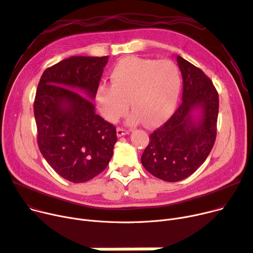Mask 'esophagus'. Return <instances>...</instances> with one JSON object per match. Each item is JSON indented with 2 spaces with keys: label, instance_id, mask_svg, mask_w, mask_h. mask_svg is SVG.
<instances>
[{
  "label": "esophagus",
  "instance_id": "34e87169",
  "mask_svg": "<svg viewBox=\"0 0 253 253\" xmlns=\"http://www.w3.org/2000/svg\"><path fill=\"white\" fill-rule=\"evenodd\" d=\"M129 132H130L129 130H127V129L123 128V127H118V129H117V134H118V136H123V135H125V134H128Z\"/></svg>",
  "mask_w": 253,
  "mask_h": 253
}]
</instances>
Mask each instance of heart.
<instances>
[{
    "instance_id": "1",
    "label": "heart",
    "mask_w": 253,
    "mask_h": 253,
    "mask_svg": "<svg viewBox=\"0 0 253 253\" xmlns=\"http://www.w3.org/2000/svg\"><path fill=\"white\" fill-rule=\"evenodd\" d=\"M111 80L113 84L98 87L96 102L112 123L127 113L130 102L131 124L156 125L172 111L181 90L180 71L169 60L125 58L114 67Z\"/></svg>"
}]
</instances>
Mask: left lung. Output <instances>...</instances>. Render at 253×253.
Masks as SVG:
<instances>
[{"mask_svg":"<svg viewBox=\"0 0 253 253\" xmlns=\"http://www.w3.org/2000/svg\"><path fill=\"white\" fill-rule=\"evenodd\" d=\"M183 78L182 103L154 132L141 155L144 168L154 177L178 182L191 175L210 154L217 134L219 97L212 81L203 70L177 57ZM203 108L200 125L192 122L190 112Z\"/></svg>","mask_w":253,"mask_h":253,"instance_id":"left-lung-1","label":"left lung"}]
</instances>
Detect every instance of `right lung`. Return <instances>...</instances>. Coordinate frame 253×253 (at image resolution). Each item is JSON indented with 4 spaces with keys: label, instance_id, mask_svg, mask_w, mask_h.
<instances>
[{
    "label": "right lung",
    "instance_id": "obj_1",
    "mask_svg": "<svg viewBox=\"0 0 253 253\" xmlns=\"http://www.w3.org/2000/svg\"><path fill=\"white\" fill-rule=\"evenodd\" d=\"M104 57L76 56L43 72L34 100L37 144L47 163L65 180L84 183L103 171L117 141L116 127L95 114Z\"/></svg>",
    "mask_w": 253,
    "mask_h": 253
}]
</instances>
